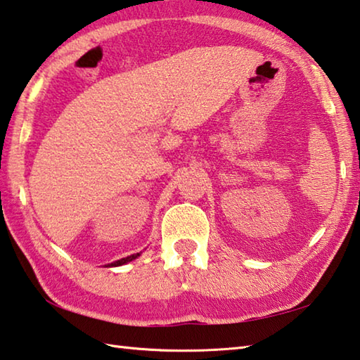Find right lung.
Returning a JSON list of instances; mask_svg holds the SVG:
<instances>
[{"label": "right lung", "instance_id": "obj_1", "mask_svg": "<svg viewBox=\"0 0 360 360\" xmlns=\"http://www.w3.org/2000/svg\"><path fill=\"white\" fill-rule=\"evenodd\" d=\"M139 256V253L137 255H131V256H128V257H123V259H120V261H115V262H112V264H109V267H117V266H123V264H126V262H131L132 259H136V257Z\"/></svg>", "mask_w": 360, "mask_h": 360}]
</instances>
